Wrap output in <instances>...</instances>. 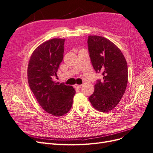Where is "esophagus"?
Returning <instances> with one entry per match:
<instances>
[{
	"mask_svg": "<svg viewBox=\"0 0 153 153\" xmlns=\"http://www.w3.org/2000/svg\"><path fill=\"white\" fill-rule=\"evenodd\" d=\"M81 87H82V85H78V84L74 85V87L76 88V89H80Z\"/></svg>",
	"mask_w": 153,
	"mask_h": 153,
	"instance_id": "1",
	"label": "esophagus"
}]
</instances>
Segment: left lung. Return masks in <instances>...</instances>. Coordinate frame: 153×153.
<instances>
[{"label": "left lung", "mask_w": 153, "mask_h": 153, "mask_svg": "<svg viewBox=\"0 0 153 153\" xmlns=\"http://www.w3.org/2000/svg\"><path fill=\"white\" fill-rule=\"evenodd\" d=\"M87 43L92 66L103 75L102 80L97 81L89 100L95 109L108 112L118 105L126 91L127 62L121 50L104 37L89 36Z\"/></svg>", "instance_id": "left-lung-1"}]
</instances>
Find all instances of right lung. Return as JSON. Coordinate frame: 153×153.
<instances>
[{"instance_id":"add662e5","label":"right lung","mask_w":153,"mask_h":153,"mask_svg":"<svg viewBox=\"0 0 153 153\" xmlns=\"http://www.w3.org/2000/svg\"><path fill=\"white\" fill-rule=\"evenodd\" d=\"M65 39L53 38L41 44L32 53L27 68L29 85L39 105L54 116L70 110L75 89L53 80L63 59Z\"/></svg>"}]
</instances>
